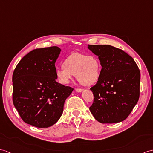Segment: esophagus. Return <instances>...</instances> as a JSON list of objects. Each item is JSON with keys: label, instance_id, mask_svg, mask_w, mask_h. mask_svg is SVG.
I'll return each instance as SVG.
<instances>
[{"label": "esophagus", "instance_id": "esophagus-1", "mask_svg": "<svg viewBox=\"0 0 153 153\" xmlns=\"http://www.w3.org/2000/svg\"><path fill=\"white\" fill-rule=\"evenodd\" d=\"M75 90L76 92H77V93H81V92L83 91V89H81V88H76Z\"/></svg>", "mask_w": 153, "mask_h": 153}]
</instances>
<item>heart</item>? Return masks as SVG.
<instances>
[{"label": "heart", "mask_w": 153, "mask_h": 153, "mask_svg": "<svg viewBox=\"0 0 153 153\" xmlns=\"http://www.w3.org/2000/svg\"><path fill=\"white\" fill-rule=\"evenodd\" d=\"M100 65L93 56L72 53L64 60L63 66L55 68V76L59 83L68 84L76 75L77 80L84 86H91L100 77Z\"/></svg>", "instance_id": "b5f03b06"}]
</instances>
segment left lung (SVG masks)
<instances>
[{
	"label": "left lung",
	"mask_w": 153,
	"mask_h": 153,
	"mask_svg": "<svg viewBox=\"0 0 153 153\" xmlns=\"http://www.w3.org/2000/svg\"><path fill=\"white\" fill-rule=\"evenodd\" d=\"M88 48L98 56L102 67L97 83L90 88L94 95L90 111L101 123L121 122L139 100V68L122 49L109 45H88Z\"/></svg>",
	"instance_id": "left-lung-1"
}]
</instances>
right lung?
<instances>
[{
    "label": "right lung",
    "mask_w": 153,
    "mask_h": 153,
    "mask_svg": "<svg viewBox=\"0 0 153 153\" xmlns=\"http://www.w3.org/2000/svg\"><path fill=\"white\" fill-rule=\"evenodd\" d=\"M56 46L34 49L17 64L12 76L13 103L25 123L37 128L54 125L74 88L56 81Z\"/></svg>",
    "instance_id": "1"
}]
</instances>
